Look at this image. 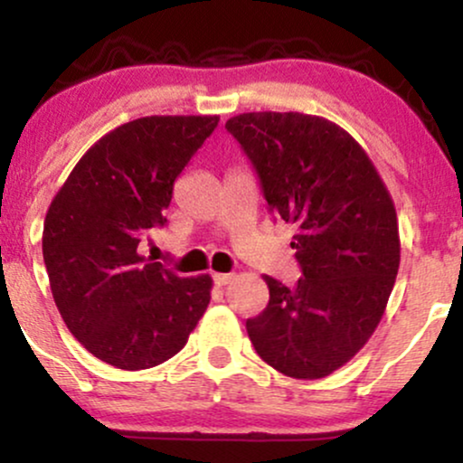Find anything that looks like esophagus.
Here are the masks:
<instances>
[{
  "instance_id": "obj_1",
  "label": "esophagus",
  "mask_w": 463,
  "mask_h": 463,
  "mask_svg": "<svg viewBox=\"0 0 463 463\" xmlns=\"http://www.w3.org/2000/svg\"><path fill=\"white\" fill-rule=\"evenodd\" d=\"M232 279H235V274H220V272L213 274V280H215V285H217V287H224V285H228V283H231Z\"/></svg>"
}]
</instances>
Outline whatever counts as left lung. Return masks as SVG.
<instances>
[{
    "label": "left lung",
    "instance_id": "left-lung-1",
    "mask_svg": "<svg viewBox=\"0 0 463 463\" xmlns=\"http://www.w3.org/2000/svg\"><path fill=\"white\" fill-rule=\"evenodd\" d=\"M261 178L269 211L296 226L302 276H263L269 302L246 322L265 364L291 379H324L348 364L383 317L401 237L390 191L342 126L305 113H241L226 121Z\"/></svg>",
    "mask_w": 463,
    "mask_h": 463
}]
</instances>
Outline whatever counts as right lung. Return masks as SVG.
I'll use <instances>...</instances> for the list:
<instances>
[{
	"instance_id": "right-lung-1",
	"label": "right lung",
	"mask_w": 463,
	"mask_h": 463,
	"mask_svg": "<svg viewBox=\"0 0 463 463\" xmlns=\"http://www.w3.org/2000/svg\"><path fill=\"white\" fill-rule=\"evenodd\" d=\"M217 115H152L95 141L47 209L43 259L73 337L119 370H147L187 344L211 300L209 274L180 279L139 243L163 226L174 180Z\"/></svg>"
}]
</instances>
